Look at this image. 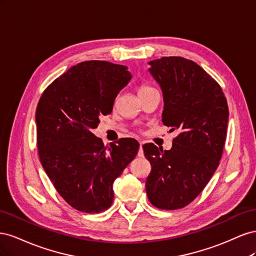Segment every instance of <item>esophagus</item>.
Returning a JSON list of instances; mask_svg holds the SVG:
<instances>
[{
	"instance_id": "obj_1",
	"label": "esophagus",
	"mask_w": 256,
	"mask_h": 256,
	"mask_svg": "<svg viewBox=\"0 0 256 256\" xmlns=\"http://www.w3.org/2000/svg\"><path fill=\"white\" fill-rule=\"evenodd\" d=\"M142 145H143V143H142V142H140V150H138V157H143V156H144V152H143Z\"/></svg>"
}]
</instances>
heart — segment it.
Wrapping results in <instances>:
<instances>
[{
  "mask_svg": "<svg viewBox=\"0 0 256 256\" xmlns=\"http://www.w3.org/2000/svg\"><path fill=\"white\" fill-rule=\"evenodd\" d=\"M152 90V88L147 86V85H141V86H138V95L143 94V92H147V90Z\"/></svg>",
  "mask_w": 256,
  "mask_h": 256,
  "instance_id": "obj_1",
  "label": "heart"
}]
</instances>
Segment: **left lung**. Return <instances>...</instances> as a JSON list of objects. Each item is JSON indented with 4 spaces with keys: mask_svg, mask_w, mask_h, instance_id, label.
I'll use <instances>...</instances> for the list:
<instances>
[{
    "mask_svg": "<svg viewBox=\"0 0 256 256\" xmlns=\"http://www.w3.org/2000/svg\"><path fill=\"white\" fill-rule=\"evenodd\" d=\"M150 65L164 92L162 122L180 134L170 150L143 145L152 166L145 188L154 207L174 210L196 198L218 168L228 106L218 82L193 60L164 56Z\"/></svg>",
    "mask_w": 256,
    "mask_h": 256,
    "instance_id": "8db88e82",
    "label": "left lung"
}]
</instances>
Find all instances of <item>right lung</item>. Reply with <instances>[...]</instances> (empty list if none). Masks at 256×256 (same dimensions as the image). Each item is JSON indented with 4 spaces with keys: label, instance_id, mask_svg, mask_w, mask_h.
Segmentation results:
<instances>
[{
    "label": "right lung",
    "instance_id": "1",
    "mask_svg": "<svg viewBox=\"0 0 256 256\" xmlns=\"http://www.w3.org/2000/svg\"><path fill=\"white\" fill-rule=\"evenodd\" d=\"M127 69L106 60L82 62L54 80L37 104L42 164L58 194L82 212H102L111 206L113 182L140 147L131 138L104 146L90 131L100 114H111L116 96L131 79Z\"/></svg>",
    "mask_w": 256,
    "mask_h": 256
}]
</instances>
